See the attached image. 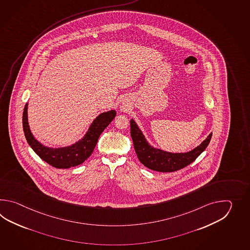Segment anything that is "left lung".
<instances>
[{"instance_id":"obj_1","label":"left lung","mask_w":250,"mask_h":250,"mask_svg":"<svg viewBox=\"0 0 250 250\" xmlns=\"http://www.w3.org/2000/svg\"><path fill=\"white\" fill-rule=\"evenodd\" d=\"M130 134L138 160L151 170L160 172H171L190 165L208 147L212 138L211 132L202 143L186 153H171L154 147L149 143L137 123L130 120Z\"/></svg>"}]
</instances>
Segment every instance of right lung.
Instances as JSON below:
<instances>
[{
  "label": "right lung",
  "mask_w": 250,
  "mask_h": 250,
  "mask_svg": "<svg viewBox=\"0 0 250 250\" xmlns=\"http://www.w3.org/2000/svg\"><path fill=\"white\" fill-rule=\"evenodd\" d=\"M27 106L28 103L24 107L22 117L23 130L27 143L41 159L58 169H68L84 163L94 151L101 133L116 116L115 110L102 112L91 123L83 138L70 146L53 148L43 146L34 137L28 125Z\"/></svg>",
  "instance_id": "1"
}]
</instances>
